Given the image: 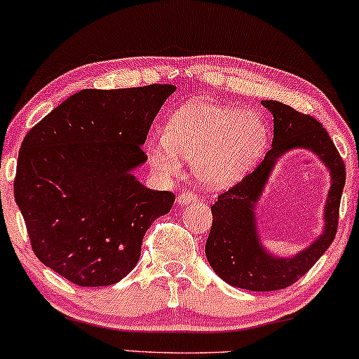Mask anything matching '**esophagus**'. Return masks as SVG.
I'll use <instances>...</instances> for the list:
<instances>
[{"label":"esophagus","mask_w":359,"mask_h":359,"mask_svg":"<svg viewBox=\"0 0 359 359\" xmlns=\"http://www.w3.org/2000/svg\"><path fill=\"white\" fill-rule=\"evenodd\" d=\"M193 203H198V194L183 193V194L178 196V204L180 205H188V204H193Z\"/></svg>","instance_id":"1"}]
</instances>
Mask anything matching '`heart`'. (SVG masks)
<instances>
[{
    "label": "heart",
    "mask_w": 359,
    "mask_h": 359,
    "mask_svg": "<svg viewBox=\"0 0 359 359\" xmlns=\"http://www.w3.org/2000/svg\"><path fill=\"white\" fill-rule=\"evenodd\" d=\"M268 129L259 114L212 102H189L170 116L165 139L145 145L150 165L161 176H176L181 158L193 161L201 184L222 189L242 178L262 156Z\"/></svg>",
    "instance_id": "1"
}]
</instances>
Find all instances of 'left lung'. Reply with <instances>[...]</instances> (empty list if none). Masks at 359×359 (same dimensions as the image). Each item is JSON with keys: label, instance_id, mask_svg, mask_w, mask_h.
Here are the masks:
<instances>
[{"label": "left lung", "instance_id": "left-lung-1", "mask_svg": "<svg viewBox=\"0 0 359 359\" xmlns=\"http://www.w3.org/2000/svg\"><path fill=\"white\" fill-rule=\"evenodd\" d=\"M273 114V144L255 171L225 191L212 204V227L205 242L210 268L230 286L248 291H278L302 278L327 252L338 227L345 188V163L328 132L311 116L279 101H262ZM312 151L331 171V191L324 208V232L292 257H276L262 247L256 227V208L277 160L287 151Z\"/></svg>", "mask_w": 359, "mask_h": 359}]
</instances>
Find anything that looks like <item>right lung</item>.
Masks as SVG:
<instances>
[{
    "instance_id": "add662e5",
    "label": "right lung",
    "mask_w": 359,
    "mask_h": 359,
    "mask_svg": "<svg viewBox=\"0 0 359 359\" xmlns=\"http://www.w3.org/2000/svg\"><path fill=\"white\" fill-rule=\"evenodd\" d=\"M173 85L81 90L24 137L14 199L36 257L70 283L111 286L140 258L144 235L175 194L132 171Z\"/></svg>"
}]
</instances>
